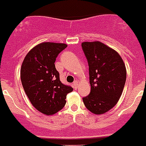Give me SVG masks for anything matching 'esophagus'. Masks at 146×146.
<instances>
[{
  "label": "esophagus",
  "mask_w": 146,
  "mask_h": 146,
  "mask_svg": "<svg viewBox=\"0 0 146 146\" xmlns=\"http://www.w3.org/2000/svg\"><path fill=\"white\" fill-rule=\"evenodd\" d=\"M78 86V82L77 80H75V81L73 83V87H74V89H77Z\"/></svg>",
  "instance_id": "obj_1"
}]
</instances>
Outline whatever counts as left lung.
Returning a JSON list of instances; mask_svg holds the SVG:
<instances>
[{
	"label": "left lung",
	"instance_id": "8db88e82",
	"mask_svg": "<svg viewBox=\"0 0 146 146\" xmlns=\"http://www.w3.org/2000/svg\"><path fill=\"white\" fill-rule=\"evenodd\" d=\"M89 66L90 93L83 98L88 110L102 115L117 104L127 78L125 64L117 51L100 41L83 42Z\"/></svg>",
	"mask_w": 146,
	"mask_h": 146
}]
</instances>
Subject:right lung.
I'll use <instances>...</instances> for the list:
<instances>
[{"label": "right lung", "mask_w": 146, "mask_h": 146, "mask_svg": "<svg viewBox=\"0 0 146 146\" xmlns=\"http://www.w3.org/2000/svg\"><path fill=\"white\" fill-rule=\"evenodd\" d=\"M67 44L43 42L25 56L20 69L23 89L31 105L46 115L58 112L66 103V96L73 88L63 84L55 62Z\"/></svg>", "instance_id": "add662e5"}]
</instances>
